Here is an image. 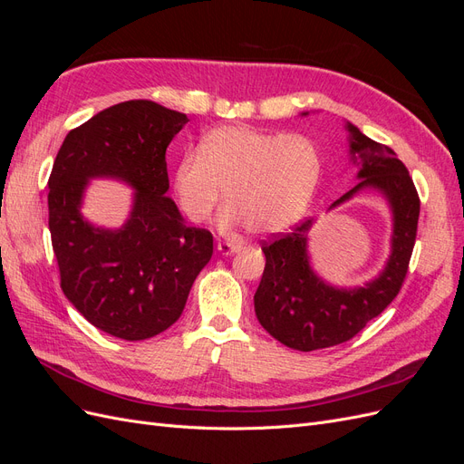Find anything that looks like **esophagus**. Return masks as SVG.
Masks as SVG:
<instances>
[{
	"label": "esophagus",
	"instance_id": "esophagus-1",
	"mask_svg": "<svg viewBox=\"0 0 464 464\" xmlns=\"http://www.w3.org/2000/svg\"><path fill=\"white\" fill-rule=\"evenodd\" d=\"M217 249H218L220 256H232V254H236V251H240L242 246H237L234 242H218Z\"/></svg>",
	"mask_w": 464,
	"mask_h": 464
}]
</instances>
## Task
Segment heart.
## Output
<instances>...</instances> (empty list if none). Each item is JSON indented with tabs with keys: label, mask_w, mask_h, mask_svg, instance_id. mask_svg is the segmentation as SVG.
<instances>
[{
	"label": "heart",
	"mask_w": 464,
	"mask_h": 464,
	"mask_svg": "<svg viewBox=\"0 0 464 464\" xmlns=\"http://www.w3.org/2000/svg\"><path fill=\"white\" fill-rule=\"evenodd\" d=\"M321 168L319 147L310 137L224 125L203 135L199 152L181 157L174 191L193 222L213 215L224 193V228L246 224L254 234H276L305 215Z\"/></svg>",
	"instance_id": "b5f03b06"
}]
</instances>
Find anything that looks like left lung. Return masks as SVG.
Segmentation results:
<instances>
[{
  "label": "left lung",
  "instance_id": "left-lung-1",
  "mask_svg": "<svg viewBox=\"0 0 464 464\" xmlns=\"http://www.w3.org/2000/svg\"><path fill=\"white\" fill-rule=\"evenodd\" d=\"M344 128L350 133V160L358 166V184L329 210L366 189L382 195L392 217L391 254L375 278L362 286L344 288L321 278L310 263L307 234L314 218L261 244L266 263L254 296L256 315L278 343L302 353L346 343L382 314L397 298L404 283L416 240L420 199L406 166L395 150L375 143L356 125L346 121Z\"/></svg>",
  "mask_w": 464,
  "mask_h": 464
}]
</instances>
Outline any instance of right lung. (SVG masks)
<instances>
[{"label": "right lung", "mask_w": 464, "mask_h": 464, "mask_svg": "<svg viewBox=\"0 0 464 464\" xmlns=\"http://www.w3.org/2000/svg\"><path fill=\"white\" fill-rule=\"evenodd\" d=\"M188 121L150 101L120 102L69 131L53 160L48 227L62 290L91 325L123 341L174 325L213 256V234L186 227L166 195V149ZM94 177L136 189L120 229L94 227L80 213Z\"/></svg>", "instance_id": "1"}]
</instances>
